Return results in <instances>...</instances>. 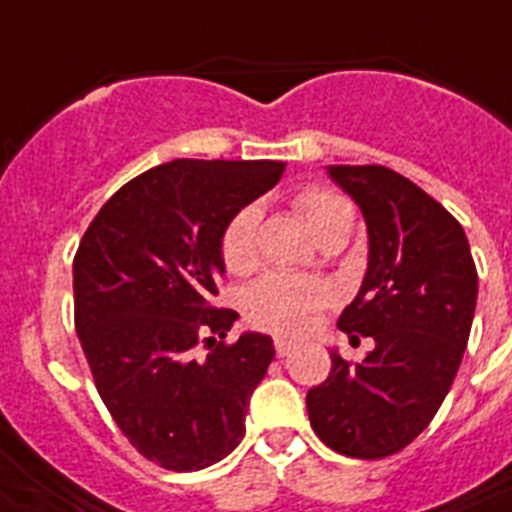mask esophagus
Here are the masks:
<instances>
[{
    "label": "esophagus",
    "mask_w": 512,
    "mask_h": 512,
    "mask_svg": "<svg viewBox=\"0 0 512 512\" xmlns=\"http://www.w3.org/2000/svg\"><path fill=\"white\" fill-rule=\"evenodd\" d=\"M291 349H294V343L286 341V338H276V354L281 356V359L283 356H289Z\"/></svg>",
    "instance_id": "obj_1"
}]
</instances>
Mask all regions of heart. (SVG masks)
<instances>
[{"mask_svg": "<svg viewBox=\"0 0 512 512\" xmlns=\"http://www.w3.org/2000/svg\"><path fill=\"white\" fill-rule=\"evenodd\" d=\"M299 216L309 223L317 239L349 234L354 208L349 200L322 187H304L291 197ZM257 226L260 210L244 205L226 221L221 231V260L229 273H247L257 263ZM333 302V289L320 278L294 273H268L244 291L242 309L249 325L276 333L302 336L317 322L320 312Z\"/></svg>", "mask_w": 512, "mask_h": 512, "instance_id": "heart-1", "label": "heart"}]
</instances>
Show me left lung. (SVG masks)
<instances>
[{"label":"left lung","instance_id":"left-lung-1","mask_svg":"<svg viewBox=\"0 0 512 512\" xmlns=\"http://www.w3.org/2000/svg\"><path fill=\"white\" fill-rule=\"evenodd\" d=\"M362 208L369 265L338 317L375 338L362 364L330 354L328 380L307 393L309 424L328 448L377 461L422 435L445 401L476 309V265L461 223L398 171L328 166Z\"/></svg>","mask_w":512,"mask_h":512}]
</instances>
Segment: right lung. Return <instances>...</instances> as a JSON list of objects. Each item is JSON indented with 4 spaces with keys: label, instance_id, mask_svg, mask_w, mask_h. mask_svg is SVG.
I'll return each mask as SVG.
<instances>
[{
    "label": "right lung",
    "instance_id": "right-lung-1",
    "mask_svg": "<svg viewBox=\"0 0 512 512\" xmlns=\"http://www.w3.org/2000/svg\"><path fill=\"white\" fill-rule=\"evenodd\" d=\"M278 161L176 158L103 203L72 263L75 330L93 382L137 453L200 471L244 437L273 341L229 343L234 309L216 307L221 231L281 179Z\"/></svg>",
    "mask_w": 512,
    "mask_h": 512
}]
</instances>
